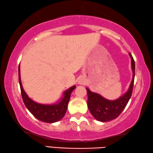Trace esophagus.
<instances>
[{"label": "esophagus", "instance_id": "obj_1", "mask_svg": "<svg viewBox=\"0 0 153 153\" xmlns=\"http://www.w3.org/2000/svg\"><path fill=\"white\" fill-rule=\"evenodd\" d=\"M79 84H82V81H79Z\"/></svg>", "mask_w": 153, "mask_h": 153}]
</instances>
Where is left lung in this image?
<instances>
[{"label": "left lung", "instance_id": "left-lung-1", "mask_svg": "<svg viewBox=\"0 0 153 153\" xmlns=\"http://www.w3.org/2000/svg\"><path fill=\"white\" fill-rule=\"evenodd\" d=\"M131 61V69L133 71V77L130 86L127 92L120 98L115 100H109L103 98L97 93L92 92L86 88L88 93V108L92 115L96 120L107 122L117 118L126 107L132 94L134 77H135V62L132 56L129 53Z\"/></svg>", "mask_w": 153, "mask_h": 153}]
</instances>
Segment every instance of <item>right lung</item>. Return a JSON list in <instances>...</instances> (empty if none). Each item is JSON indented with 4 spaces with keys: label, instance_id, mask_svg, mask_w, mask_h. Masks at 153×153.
Segmentation results:
<instances>
[{
    "label": "right lung",
    "instance_id": "obj_1",
    "mask_svg": "<svg viewBox=\"0 0 153 153\" xmlns=\"http://www.w3.org/2000/svg\"><path fill=\"white\" fill-rule=\"evenodd\" d=\"M18 72H19V82L23 101H24L25 107L30 111V112L38 120L43 121V122L55 123L61 120L65 115L67 109V105H68L69 98L71 97V93L76 88V86L69 88L68 90L65 91L63 98L59 102L53 105L40 104V103L34 102L30 98L28 97V96L23 88L20 77L19 65Z\"/></svg>",
    "mask_w": 153,
    "mask_h": 153
}]
</instances>
